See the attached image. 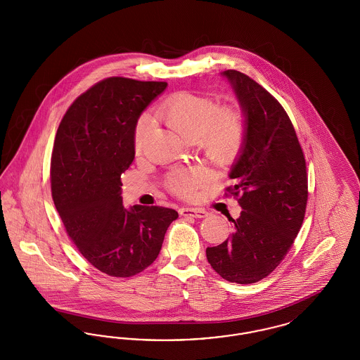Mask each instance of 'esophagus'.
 Instances as JSON below:
<instances>
[{
  "label": "esophagus",
  "mask_w": 360,
  "mask_h": 360,
  "mask_svg": "<svg viewBox=\"0 0 360 360\" xmlns=\"http://www.w3.org/2000/svg\"><path fill=\"white\" fill-rule=\"evenodd\" d=\"M179 213L185 217H194V219H204L209 214L205 209H201V207H182Z\"/></svg>",
  "instance_id": "1"
}]
</instances>
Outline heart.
<instances>
[{
	"label": "heart",
	"instance_id": "1",
	"mask_svg": "<svg viewBox=\"0 0 360 360\" xmlns=\"http://www.w3.org/2000/svg\"><path fill=\"white\" fill-rule=\"evenodd\" d=\"M158 113L181 136L194 140L210 163L225 166L239 155L245 136V121L238 106H219L212 97L179 91L162 103ZM148 127V116L137 120L134 132L136 153L143 150ZM204 178L205 172L201 167L176 169L167 175V186L181 197H190Z\"/></svg>",
	"mask_w": 360,
	"mask_h": 360
}]
</instances>
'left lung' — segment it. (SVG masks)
<instances>
[{"instance_id":"obj_1","label":"left lung","mask_w":360,"mask_h":360,"mask_svg":"<svg viewBox=\"0 0 360 360\" xmlns=\"http://www.w3.org/2000/svg\"><path fill=\"white\" fill-rule=\"evenodd\" d=\"M245 117V136L232 165L228 194L238 197L235 231L217 247H207L213 270L229 282L255 283L286 257L305 217L307 162L283 106L248 75L226 70Z\"/></svg>"}]
</instances>
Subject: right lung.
<instances>
[{"label":"right lung","mask_w":360,"mask_h":360,"mask_svg":"<svg viewBox=\"0 0 360 360\" xmlns=\"http://www.w3.org/2000/svg\"><path fill=\"white\" fill-rule=\"evenodd\" d=\"M166 86L106 78L70 105L55 136L53 204L78 251L110 276H132L153 264L178 217L163 206L125 209L121 198V174L135 159V125Z\"/></svg>","instance_id":"add662e5"}]
</instances>
